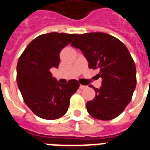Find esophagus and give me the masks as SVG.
<instances>
[{"label": "esophagus", "mask_w": 150, "mask_h": 150, "mask_svg": "<svg viewBox=\"0 0 150 150\" xmlns=\"http://www.w3.org/2000/svg\"><path fill=\"white\" fill-rule=\"evenodd\" d=\"M80 88H81V90L86 89V88H87V86H84V85H80Z\"/></svg>", "instance_id": "1"}]
</instances>
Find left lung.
Masks as SVG:
<instances>
[{
  "instance_id": "1",
  "label": "left lung",
  "mask_w": 150,
  "mask_h": 150,
  "mask_svg": "<svg viewBox=\"0 0 150 150\" xmlns=\"http://www.w3.org/2000/svg\"><path fill=\"white\" fill-rule=\"evenodd\" d=\"M71 45L81 50L91 69L99 70L101 87L87 103L88 113L99 120L116 118L131 101L136 86V65L120 40L103 32L80 35Z\"/></svg>"
}]
</instances>
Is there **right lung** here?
<instances>
[{"label":"right lung","mask_w":150,"mask_h":150,"mask_svg":"<svg viewBox=\"0 0 150 150\" xmlns=\"http://www.w3.org/2000/svg\"><path fill=\"white\" fill-rule=\"evenodd\" d=\"M76 34L51 32L28 45L17 65V83L27 106L39 118L53 120L68 110L69 98L80 84L76 80L60 83L50 69L59 67V53Z\"/></svg>","instance_id":"obj_1"}]
</instances>
